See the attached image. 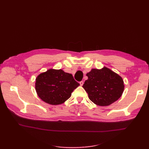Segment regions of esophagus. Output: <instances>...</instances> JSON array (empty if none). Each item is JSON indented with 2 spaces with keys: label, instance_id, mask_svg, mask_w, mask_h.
Returning <instances> with one entry per match:
<instances>
[{
  "label": "esophagus",
  "instance_id": "obj_1",
  "mask_svg": "<svg viewBox=\"0 0 149 149\" xmlns=\"http://www.w3.org/2000/svg\"><path fill=\"white\" fill-rule=\"evenodd\" d=\"M83 83H83V81H80V84L81 86H82L83 85Z\"/></svg>",
  "mask_w": 149,
  "mask_h": 149
}]
</instances>
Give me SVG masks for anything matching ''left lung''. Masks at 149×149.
Instances as JSON below:
<instances>
[{
	"mask_svg": "<svg viewBox=\"0 0 149 149\" xmlns=\"http://www.w3.org/2000/svg\"><path fill=\"white\" fill-rule=\"evenodd\" d=\"M83 88L92 102L100 106H109L118 100L124 89L122 78L110 69H92Z\"/></svg>",
	"mask_w": 149,
	"mask_h": 149,
	"instance_id": "8db88e82",
	"label": "left lung"
}]
</instances>
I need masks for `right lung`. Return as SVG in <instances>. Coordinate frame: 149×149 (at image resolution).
Segmentation results:
<instances>
[{
	"label": "right lung",
	"mask_w": 149,
	"mask_h": 149,
	"mask_svg": "<svg viewBox=\"0 0 149 149\" xmlns=\"http://www.w3.org/2000/svg\"><path fill=\"white\" fill-rule=\"evenodd\" d=\"M80 84L72 74L62 69H48L39 74L36 79L35 88L38 96L52 105L63 103Z\"/></svg>",
	"instance_id": "right-lung-1"
}]
</instances>
